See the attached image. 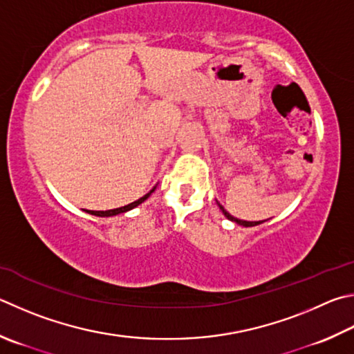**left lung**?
<instances>
[{
	"label": "left lung",
	"instance_id": "1",
	"mask_svg": "<svg viewBox=\"0 0 354 354\" xmlns=\"http://www.w3.org/2000/svg\"><path fill=\"white\" fill-rule=\"evenodd\" d=\"M218 205H220V209L223 210V214H224V216L227 218V220L234 221V223H236V224H240V226H244V227H252V226H259V224H261V223H263V221H243V220H239V218H234L232 215L229 214V212L224 210L221 204H218Z\"/></svg>",
	"mask_w": 354,
	"mask_h": 354
}]
</instances>
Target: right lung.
<instances>
[{
	"instance_id": "add662e5",
	"label": "right lung",
	"mask_w": 354,
	"mask_h": 354,
	"mask_svg": "<svg viewBox=\"0 0 354 354\" xmlns=\"http://www.w3.org/2000/svg\"><path fill=\"white\" fill-rule=\"evenodd\" d=\"M153 190H155V189H153ZM153 190H151V192H153ZM151 192H150V194H147L145 196L139 198L138 201H134V203L128 204V205H124V207L111 209V210H86V212H88V214H91V215H95V216H113V215H118V214H124V212H127V210H131V209L136 207V205H139L140 203H144L145 199L151 195Z\"/></svg>"
}]
</instances>
